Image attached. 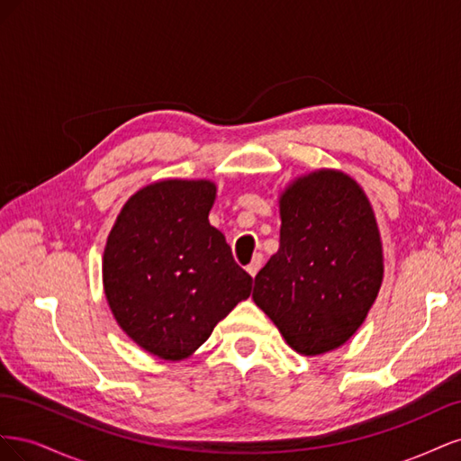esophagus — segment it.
<instances>
[{
	"label": "esophagus",
	"mask_w": 461,
	"mask_h": 461,
	"mask_svg": "<svg viewBox=\"0 0 461 461\" xmlns=\"http://www.w3.org/2000/svg\"><path fill=\"white\" fill-rule=\"evenodd\" d=\"M261 265H263V256H261V254H256L254 259H252V263H249L248 267H246V271H248L249 275H252V276H256L258 271L261 269Z\"/></svg>",
	"instance_id": "34e87169"
}]
</instances>
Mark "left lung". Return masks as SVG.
<instances>
[{
	"label": "left lung",
	"mask_w": 461,
	"mask_h": 461,
	"mask_svg": "<svg viewBox=\"0 0 461 461\" xmlns=\"http://www.w3.org/2000/svg\"><path fill=\"white\" fill-rule=\"evenodd\" d=\"M281 221V246L252 298L298 354L334 350L364 323L383 283L369 200L350 176L317 171L283 194Z\"/></svg>",
	"instance_id": "1"
}]
</instances>
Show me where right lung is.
I'll list each match as a JSON object with an SVG mask.
<instances>
[{
	"label": "right lung",
	"instance_id": "right-lung-1",
	"mask_svg": "<svg viewBox=\"0 0 461 461\" xmlns=\"http://www.w3.org/2000/svg\"><path fill=\"white\" fill-rule=\"evenodd\" d=\"M215 186L163 180L136 192L111 229L104 288L117 323L153 356L183 359L252 292V276L209 225Z\"/></svg>",
	"mask_w": 461,
	"mask_h": 461
}]
</instances>
